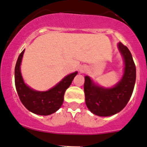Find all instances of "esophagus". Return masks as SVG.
Here are the masks:
<instances>
[{"label": "esophagus", "instance_id": "obj_1", "mask_svg": "<svg viewBox=\"0 0 147 147\" xmlns=\"http://www.w3.org/2000/svg\"><path fill=\"white\" fill-rule=\"evenodd\" d=\"M84 71H85V68H84V67H81V68L80 69V72H83Z\"/></svg>", "mask_w": 147, "mask_h": 147}]
</instances>
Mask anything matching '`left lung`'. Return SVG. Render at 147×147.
I'll use <instances>...</instances> for the list:
<instances>
[{
    "instance_id": "left-lung-1",
    "label": "left lung",
    "mask_w": 147,
    "mask_h": 147,
    "mask_svg": "<svg viewBox=\"0 0 147 147\" xmlns=\"http://www.w3.org/2000/svg\"><path fill=\"white\" fill-rule=\"evenodd\" d=\"M118 48L125 61L122 78L114 87L105 88L85 77L84 93L87 108L94 114L109 116L119 113L126 106L134 89L136 69L129 49L119 42Z\"/></svg>"
}]
</instances>
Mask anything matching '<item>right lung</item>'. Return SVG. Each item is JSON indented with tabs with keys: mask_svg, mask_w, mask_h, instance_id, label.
Instances as JSON below:
<instances>
[{
	"mask_svg": "<svg viewBox=\"0 0 147 147\" xmlns=\"http://www.w3.org/2000/svg\"><path fill=\"white\" fill-rule=\"evenodd\" d=\"M24 51L23 50L20 54L14 69V81L20 100L28 111L35 114L42 116L52 114L62 105L66 90L71 85L78 72L66 76L57 85L48 91H35L26 85L21 75L20 64Z\"/></svg>",
	"mask_w": 147,
	"mask_h": 147,
	"instance_id": "1",
	"label": "right lung"
}]
</instances>
